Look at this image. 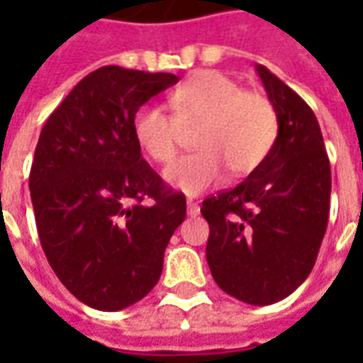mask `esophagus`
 <instances>
[{"label":"esophagus","mask_w":363,"mask_h":363,"mask_svg":"<svg viewBox=\"0 0 363 363\" xmlns=\"http://www.w3.org/2000/svg\"><path fill=\"white\" fill-rule=\"evenodd\" d=\"M186 212H189V216H198L200 213V204L194 202V200H189L186 202Z\"/></svg>","instance_id":"esophagus-1"}]
</instances>
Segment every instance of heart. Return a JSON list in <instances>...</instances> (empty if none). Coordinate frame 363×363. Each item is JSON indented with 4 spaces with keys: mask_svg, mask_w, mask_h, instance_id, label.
Here are the masks:
<instances>
[{
    "mask_svg": "<svg viewBox=\"0 0 363 363\" xmlns=\"http://www.w3.org/2000/svg\"><path fill=\"white\" fill-rule=\"evenodd\" d=\"M173 111L145 103L135 111L132 132L138 145L155 163H169L177 153L182 126L200 124L198 151L167 167L165 181L184 194H200L223 179L252 173L268 157L278 135V116L267 96L243 91L221 72H200L171 93Z\"/></svg>",
    "mask_w": 363,
    "mask_h": 363,
    "instance_id": "obj_1",
    "label": "heart"
}]
</instances>
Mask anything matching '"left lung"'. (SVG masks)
<instances>
[{
  "label": "left lung",
  "instance_id": "left-lung-1",
  "mask_svg": "<svg viewBox=\"0 0 363 363\" xmlns=\"http://www.w3.org/2000/svg\"><path fill=\"white\" fill-rule=\"evenodd\" d=\"M257 74L278 116L268 157L235 189L202 202L206 259L216 284L249 305H270L311 274L327 231L330 165L319 122L268 67Z\"/></svg>",
  "mask_w": 363,
  "mask_h": 363
}]
</instances>
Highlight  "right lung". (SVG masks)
I'll use <instances>...</instances> for the list:
<instances>
[{"instance_id": "add662e5", "label": "right lung", "mask_w": 363, "mask_h": 363, "mask_svg": "<svg viewBox=\"0 0 363 363\" xmlns=\"http://www.w3.org/2000/svg\"><path fill=\"white\" fill-rule=\"evenodd\" d=\"M177 82L99 67L52 112L36 143L28 186L44 255L60 281L99 311L150 294L186 218L184 194L167 189L132 132L135 111Z\"/></svg>"}]
</instances>
